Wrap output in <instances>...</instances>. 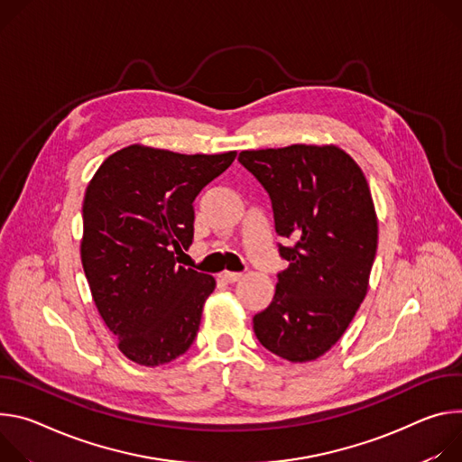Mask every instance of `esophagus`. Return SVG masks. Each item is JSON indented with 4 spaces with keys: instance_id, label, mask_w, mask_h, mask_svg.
<instances>
[{
    "instance_id": "obj_1",
    "label": "esophagus",
    "mask_w": 462,
    "mask_h": 462,
    "mask_svg": "<svg viewBox=\"0 0 462 462\" xmlns=\"http://www.w3.org/2000/svg\"><path fill=\"white\" fill-rule=\"evenodd\" d=\"M220 279H222L224 282H227V284H235V282H238V281L242 279V273H235V272H224V273H220Z\"/></svg>"
}]
</instances>
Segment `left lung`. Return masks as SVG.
Here are the masks:
<instances>
[{
    "instance_id": "8db88e82",
    "label": "left lung",
    "mask_w": 462,
    "mask_h": 462,
    "mask_svg": "<svg viewBox=\"0 0 462 462\" xmlns=\"http://www.w3.org/2000/svg\"><path fill=\"white\" fill-rule=\"evenodd\" d=\"M238 162L266 189L279 253L273 300L253 318L257 339L288 362L318 360L354 319L369 288L378 220L369 183L334 144L244 150Z\"/></svg>"
}]
</instances>
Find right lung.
Listing matches in <instances>:
<instances>
[{"instance_id": "add662e5", "label": "right lung", "mask_w": 462, "mask_h": 462, "mask_svg": "<svg viewBox=\"0 0 462 462\" xmlns=\"http://www.w3.org/2000/svg\"><path fill=\"white\" fill-rule=\"evenodd\" d=\"M236 152L126 146L102 163L82 203V268L100 318L128 360L158 367L189 350L217 282L180 266L194 236L192 201Z\"/></svg>"}]
</instances>
